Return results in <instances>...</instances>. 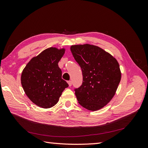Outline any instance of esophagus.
I'll return each instance as SVG.
<instances>
[{
	"label": "esophagus",
	"instance_id": "1",
	"mask_svg": "<svg viewBox=\"0 0 148 148\" xmlns=\"http://www.w3.org/2000/svg\"><path fill=\"white\" fill-rule=\"evenodd\" d=\"M67 83H68V84H69V86H72V81H68Z\"/></svg>",
	"mask_w": 148,
	"mask_h": 148
}]
</instances>
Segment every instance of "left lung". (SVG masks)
Segmentation results:
<instances>
[{
  "mask_svg": "<svg viewBox=\"0 0 148 148\" xmlns=\"http://www.w3.org/2000/svg\"><path fill=\"white\" fill-rule=\"evenodd\" d=\"M71 51L82 70L83 83L74 89L79 104L90 111L104 107L114 97L121 80L117 60L98 46L73 45Z\"/></svg>",
  "mask_w": 148,
  "mask_h": 148,
  "instance_id": "obj_1",
  "label": "left lung"
}]
</instances>
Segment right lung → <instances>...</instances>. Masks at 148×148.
Segmentation results:
<instances>
[{"instance_id": "add662e5", "label": "right lung", "mask_w": 148, "mask_h": 148, "mask_svg": "<svg viewBox=\"0 0 148 148\" xmlns=\"http://www.w3.org/2000/svg\"><path fill=\"white\" fill-rule=\"evenodd\" d=\"M64 49L49 48L31 59L22 72L21 83L26 95L36 105L50 108L58 102L68 83L62 79L58 63Z\"/></svg>"}]
</instances>
